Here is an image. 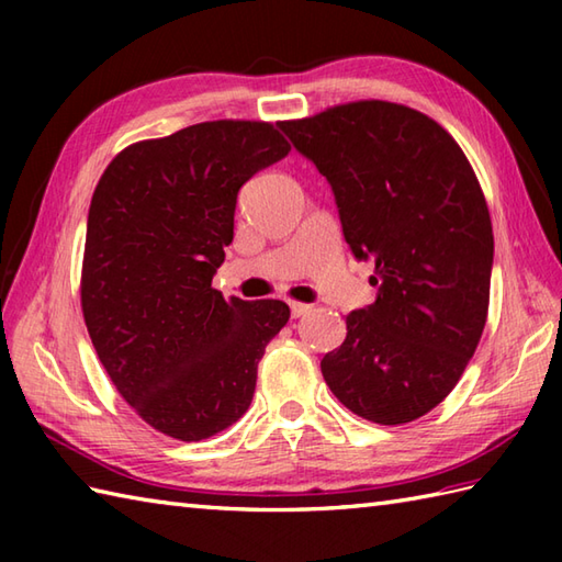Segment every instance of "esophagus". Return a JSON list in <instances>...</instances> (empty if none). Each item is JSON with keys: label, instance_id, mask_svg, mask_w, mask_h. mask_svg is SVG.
Here are the masks:
<instances>
[{"label": "esophagus", "instance_id": "esophagus-1", "mask_svg": "<svg viewBox=\"0 0 562 562\" xmlns=\"http://www.w3.org/2000/svg\"><path fill=\"white\" fill-rule=\"evenodd\" d=\"M290 312L294 318H300V316H306L308 312H312V306L302 304V302H290Z\"/></svg>", "mask_w": 562, "mask_h": 562}]
</instances>
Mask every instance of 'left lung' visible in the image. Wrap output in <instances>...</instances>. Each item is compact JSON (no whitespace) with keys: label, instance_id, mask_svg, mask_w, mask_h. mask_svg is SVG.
Here are the masks:
<instances>
[{"label":"left lung","instance_id":"obj_1","mask_svg":"<svg viewBox=\"0 0 562 562\" xmlns=\"http://www.w3.org/2000/svg\"><path fill=\"white\" fill-rule=\"evenodd\" d=\"M280 127L326 176L355 258L374 260L376 300L345 318L321 372L364 420L413 423L457 386L485 328L493 224L479 178L445 127L401 103Z\"/></svg>","mask_w":562,"mask_h":562}]
</instances>
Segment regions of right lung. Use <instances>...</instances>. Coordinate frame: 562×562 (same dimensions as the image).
Returning <instances> with one entry per match:
<instances>
[{
	"instance_id": "right-lung-1",
	"label": "right lung",
	"mask_w": 562,
	"mask_h": 562,
	"mask_svg": "<svg viewBox=\"0 0 562 562\" xmlns=\"http://www.w3.org/2000/svg\"><path fill=\"white\" fill-rule=\"evenodd\" d=\"M290 149L272 123H198L125 147L93 190L83 321L117 393L173 439H207L248 411L266 345L290 321L284 302L212 288L238 190Z\"/></svg>"
}]
</instances>
